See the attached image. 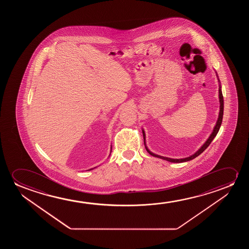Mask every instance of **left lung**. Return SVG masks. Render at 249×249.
Instances as JSON below:
<instances>
[{
	"label": "left lung",
	"mask_w": 249,
	"mask_h": 249,
	"mask_svg": "<svg viewBox=\"0 0 249 249\" xmlns=\"http://www.w3.org/2000/svg\"><path fill=\"white\" fill-rule=\"evenodd\" d=\"M217 77H218V82H219V85H218L219 86V89H218V98H219V104H220V106H219V114H218V120H217L216 125H215L214 127H213V132H212L210 136H209V138L207 140V141L203 143V145H202L196 153L191 155L190 157H185V158L173 159V158H169V157H161V156H159V155H157V154L152 153V152L148 149V147L146 146V142H145V133H144V131H143V129L142 131H143V143H144V146H145V149H146L147 151H148V153L151 155V156H153V157L160 158V159H162V160H167V161H170V162H174V163H180V162H184V161H188V160H193L194 158L198 157L200 154L202 153V152L209 146V144L211 143L213 140L216 137L217 133H218V130L220 128L222 120H223V113H224V98H223V94H222L221 85H220V82H219L218 75H217Z\"/></svg>",
	"instance_id": "8db88e82"
}]
</instances>
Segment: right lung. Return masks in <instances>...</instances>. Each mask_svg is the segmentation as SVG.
<instances>
[{
	"label": "right lung",
	"mask_w": 249,
	"mask_h": 249,
	"mask_svg": "<svg viewBox=\"0 0 249 249\" xmlns=\"http://www.w3.org/2000/svg\"><path fill=\"white\" fill-rule=\"evenodd\" d=\"M111 149H112V148H111ZM110 153H111V151H110ZM109 155H110V154H109ZM92 169H93V168H92ZM92 169H89V170H92Z\"/></svg>",
	"instance_id": "right-lung-1"
}]
</instances>
